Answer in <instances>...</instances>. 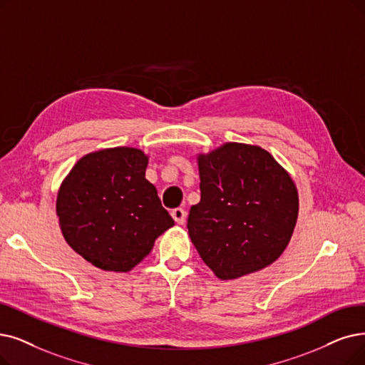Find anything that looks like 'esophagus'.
I'll list each match as a JSON object with an SVG mask.
<instances>
[{
	"label": "esophagus",
	"mask_w": 365,
	"mask_h": 365,
	"mask_svg": "<svg viewBox=\"0 0 365 365\" xmlns=\"http://www.w3.org/2000/svg\"><path fill=\"white\" fill-rule=\"evenodd\" d=\"M172 217H173V220L177 222L178 225H184L187 212H185L182 208H175V210L172 211Z\"/></svg>",
	"instance_id": "esophagus-1"
}]
</instances>
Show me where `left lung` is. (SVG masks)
Returning <instances> with one entry per match:
<instances>
[{"label": "left lung", "mask_w": 365, "mask_h": 365, "mask_svg": "<svg viewBox=\"0 0 365 365\" xmlns=\"http://www.w3.org/2000/svg\"><path fill=\"white\" fill-rule=\"evenodd\" d=\"M200 202L187 227L202 260L222 280L271 265L284 252L298 218L289 173L260 147L225 143L197 158Z\"/></svg>", "instance_id": "obj_1"}]
</instances>
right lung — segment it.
I'll return each mask as SVG.
<instances>
[{"instance_id":"1","label":"right lung","mask_w":365,"mask_h":365,"mask_svg":"<svg viewBox=\"0 0 365 365\" xmlns=\"http://www.w3.org/2000/svg\"><path fill=\"white\" fill-rule=\"evenodd\" d=\"M148 157L118 147L83 155L63 181L56 215L67 244L94 267L127 272L175 225L145 178Z\"/></svg>"}]
</instances>
